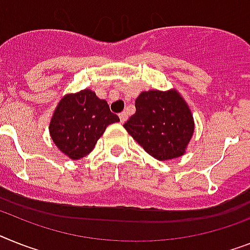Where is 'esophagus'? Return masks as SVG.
<instances>
[{
    "mask_svg": "<svg viewBox=\"0 0 250 250\" xmlns=\"http://www.w3.org/2000/svg\"><path fill=\"white\" fill-rule=\"evenodd\" d=\"M119 117H120V121L121 123H125V121L127 120V113L126 112H121L119 113Z\"/></svg>",
    "mask_w": 250,
    "mask_h": 250,
    "instance_id": "obj_1",
    "label": "esophagus"
}]
</instances>
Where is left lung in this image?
<instances>
[{
  "label": "left lung",
  "instance_id": "obj_1",
  "mask_svg": "<svg viewBox=\"0 0 250 250\" xmlns=\"http://www.w3.org/2000/svg\"><path fill=\"white\" fill-rule=\"evenodd\" d=\"M135 108L124 127L147 153L160 161L185 153L194 133V121L187 102L176 90L140 93Z\"/></svg>",
  "mask_w": 250,
  "mask_h": 250
}]
</instances>
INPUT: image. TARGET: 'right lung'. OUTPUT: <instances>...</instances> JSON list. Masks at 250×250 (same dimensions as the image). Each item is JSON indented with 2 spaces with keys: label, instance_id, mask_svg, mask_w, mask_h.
<instances>
[{
  "label": "right lung",
  "instance_id": "obj_1",
  "mask_svg": "<svg viewBox=\"0 0 250 250\" xmlns=\"http://www.w3.org/2000/svg\"><path fill=\"white\" fill-rule=\"evenodd\" d=\"M117 121L120 119L111 112L106 101L84 89L60 101L49 124V133L62 153L79 160L92 152L106 127Z\"/></svg>",
  "mask_w": 250,
  "mask_h": 250
}]
</instances>
